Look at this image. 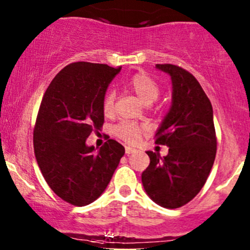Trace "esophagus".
I'll use <instances>...</instances> for the list:
<instances>
[{
  "mask_svg": "<svg viewBox=\"0 0 250 250\" xmlns=\"http://www.w3.org/2000/svg\"><path fill=\"white\" fill-rule=\"evenodd\" d=\"M134 152H137L135 148L129 147V146H125V153H127V155H130V153H134Z\"/></svg>",
  "mask_w": 250,
  "mask_h": 250,
  "instance_id": "obj_1",
  "label": "esophagus"
}]
</instances>
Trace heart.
<instances>
[{"label":"heart","mask_w":250,"mask_h":250,"mask_svg":"<svg viewBox=\"0 0 250 250\" xmlns=\"http://www.w3.org/2000/svg\"><path fill=\"white\" fill-rule=\"evenodd\" d=\"M127 85L140 98L141 102L147 105L156 102L160 95V87L156 81L146 74L133 75L132 77L128 78ZM113 106H115V93L110 90L103 99V111L105 115H111L113 112ZM144 130H145L144 125L135 122H128V121H123L113 128L116 137L128 144L137 143Z\"/></svg>","instance_id":"1"}]
</instances>
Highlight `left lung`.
Returning a JSON list of instances; mask_svg holds the SVG:
<instances>
[{"mask_svg": "<svg viewBox=\"0 0 250 250\" xmlns=\"http://www.w3.org/2000/svg\"><path fill=\"white\" fill-rule=\"evenodd\" d=\"M172 78V106L156 132V144L168 155L147 151L150 165L141 174L148 197L165 208H179L196 197L216 155L210 100L192 74L172 64H157Z\"/></svg>", "mask_w": 250, "mask_h": 250, "instance_id": "1", "label": "left lung"}]
</instances>
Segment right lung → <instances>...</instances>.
Masks as SVG:
<instances>
[{
    "label": "right lung",
    "instance_id": "right-lung-1",
    "mask_svg": "<svg viewBox=\"0 0 250 250\" xmlns=\"http://www.w3.org/2000/svg\"><path fill=\"white\" fill-rule=\"evenodd\" d=\"M120 71L121 66L72 62L53 78L42 98L34 129L37 165L55 195L74 206L94 202L125 155L113 139L98 152L85 145L104 125L103 99Z\"/></svg>",
    "mask_w": 250,
    "mask_h": 250
}]
</instances>
